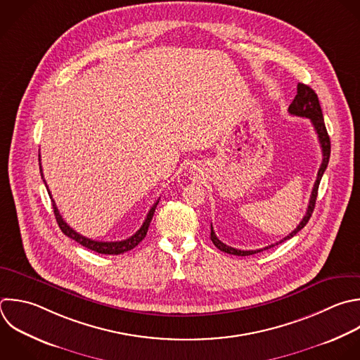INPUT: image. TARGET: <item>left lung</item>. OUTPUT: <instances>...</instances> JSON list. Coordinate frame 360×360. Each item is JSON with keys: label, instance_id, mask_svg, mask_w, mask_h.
Listing matches in <instances>:
<instances>
[{"label": "left lung", "instance_id": "8db88e82", "mask_svg": "<svg viewBox=\"0 0 360 360\" xmlns=\"http://www.w3.org/2000/svg\"><path fill=\"white\" fill-rule=\"evenodd\" d=\"M288 112L291 115H295V117H302V118H309L316 135H318V141H319V145H321V149H322V163L319 166V170H318V174H316V180H315V184L312 187V193H311V198H309V202H308V208H307V212L304 215V218L301 219V222L297 225V228L290 233L287 235L285 238H283L281 240L276 242V243H271L263 249H256V250H240V249H235V248H231L225 243H222L214 229H212V225H211V240L212 243L222 252L225 253H229V255H236V256H249V255H253V253H257V252H262V250H266L269 248H273L290 238H292L295 233H298L305 225L307 222L309 221L311 218V214L315 208V200H316V194H318V187H319V181L322 179V174L328 166V162H329V155H330V141H329V136H328V132H326V128H325V122H323V117H322V110H321V105H319V101H318V96L315 94V91L308 87L307 84H302V83H298L297 86V96L294 97L292 103L290 104L288 107Z\"/></svg>", "mask_w": 360, "mask_h": 360}]
</instances>
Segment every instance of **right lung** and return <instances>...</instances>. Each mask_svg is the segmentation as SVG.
I'll return each mask as SVG.
<instances>
[{
    "label": "right lung",
    "mask_w": 360,
    "mask_h": 360,
    "mask_svg": "<svg viewBox=\"0 0 360 360\" xmlns=\"http://www.w3.org/2000/svg\"><path fill=\"white\" fill-rule=\"evenodd\" d=\"M39 158H41V156H39ZM39 169H41V176H42V179H44V172H42V166H41V159H39ZM44 181H45V179H44ZM45 186H46V181H45ZM46 188H48V186H46ZM48 193H49V195H51V198H52V194H51L49 188H48ZM158 202H159V200L152 205V208L149 210V212H148V215H146L145 222L142 224V226L139 228V231H136L132 236H129L128 239H124V240H117V242H100V240L89 239V238H86V236L77 233L73 228H70V226L63 221V218H62V215H60V212H59V210H58V207H56V202H55V200L52 198L53 212H55L56 221H58V224H59L62 232H63L66 236H69V238H72L73 240H76L77 243H80L82 246H84V248H87V249H90V250H94V252H97V253H103V255H120V253H124V252H128V250L134 249V248L146 236Z\"/></svg>",
    "instance_id": "obj_1"
}]
</instances>
